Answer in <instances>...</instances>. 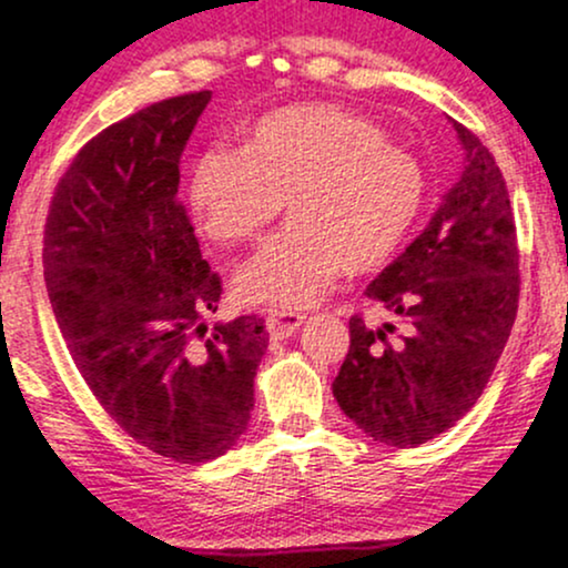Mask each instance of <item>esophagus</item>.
<instances>
[{
  "label": "esophagus",
  "mask_w": 568,
  "mask_h": 568,
  "mask_svg": "<svg viewBox=\"0 0 568 568\" xmlns=\"http://www.w3.org/2000/svg\"><path fill=\"white\" fill-rule=\"evenodd\" d=\"M306 321L304 315H298V312H270L266 315V328H270V334L275 338H288L298 331V325Z\"/></svg>",
  "instance_id": "obj_1"
}]
</instances>
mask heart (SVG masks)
I'll list each match as a JSON object with an SVG mask.
<instances>
[{
	"instance_id": "heart-1",
	"label": "heart",
	"mask_w": 568,
	"mask_h": 568,
	"mask_svg": "<svg viewBox=\"0 0 568 568\" xmlns=\"http://www.w3.org/2000/svg\"><path fill=\"white\" fill-rule=\"evenodd\" d=\"M425 181L410 154L374 122L304 103L262 116L243 146L211 143L189 173V205L221 245L245 243L288 207V224L240 266L245 302L302 310L342 270L361 275L400 247L422 207Z\"/></svg>"
}]
</instances>
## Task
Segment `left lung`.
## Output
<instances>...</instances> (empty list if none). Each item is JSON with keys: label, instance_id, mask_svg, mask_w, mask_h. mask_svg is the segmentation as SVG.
Wrapping results in <instances>:
<instances>
[{"label": "left lung", "instance_id": "8db88e82", "mask_svg": "<svg viewBox=\"0 0 568 568\" xmlns=\"http://www.w3.org/2000/svg\"><path fill=\"white\" fill-rule=\"evenodd\" d=\"M465 152L456 184L425 232L366 288L403 321H349L334 379L338 408L368 438L414 448L475 406L518 312V243L505 179L491 152L452 122Z\"/></svg>", "mask_w": 568, "mask_h": 568}]
</instances>
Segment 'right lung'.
<instances>
[{"label": "right lung", "mask_w": 568, "mask_h": 568, "mask_svg": "<svg viewBox=\"0 0 568 568\" xmlns=\"http://www.w3.org/2000/svg\"><path fill=\"white\" fill-rule=\"evenodd\" d=\"M211 90L152 103L98 133L58 181L44 285L67 347L106 414L181 465L247 429L270 334L256 315L207 328L221 280L179 200V162Z\"/></svg>", "instance_id": "1"}]
</instances>
